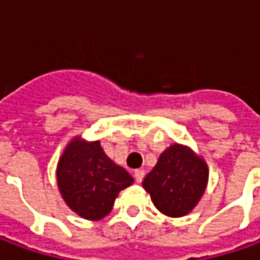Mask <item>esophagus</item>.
<instances>
[{
	"label": "esophagus",
	"mask_w": 260,
	"mask_h": 260,
	"mask_svg": "<svg viewBox=\"0 0 260 260\" xmlns=\"http://www.w3.org/2000/svg\"><path fill=\"white\" fill-rule=\"evenodd\" d=\"M145 178V171L143 169H136L135 171V179L137 184H140Z\"/></svg>",
	"instance_id": "esophagus-1"
}]
</instances>
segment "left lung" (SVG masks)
I'll return each mask as SVG.
<instances>
[{
  "label": "left lung",
  "instance_id": "obj_1",
  "mask_svg": "<svg viewBox=\"0 0 260 260\" xmlns=\"http://www.w3.org/2000/svg\"><path fill=\"white\" fill-rule=\"evenodd\" d=\"M208 166L203 157L186 146H169L156 166L146 175L143 188L155 207L169 217H182L192 211L204 194Z\"/></svg>",
  "mask_w": 260,
  "mask_h": 260
}]
</instances>
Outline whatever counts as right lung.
I'll list each match as a JSON object with an SVG mask.
<instances>
[{
  "mask_svg": "<svg viewBox=\"0 0 260 260\" xmlns=\"http://www.w3.org/2000/svg\"><path fill=\"white\" fill-rule=\"evenodd\" d=\"M57 186L68 207L86 220H101L121 189L135 182L124 168L105 155L100 142L75 137L66 146L56 169Z\"/></svg>",
  "mask_w": 260,
  "mask_h": 260,
  "instance_id": "obj_1",
  "label": "right lung"
}]
</instances>
